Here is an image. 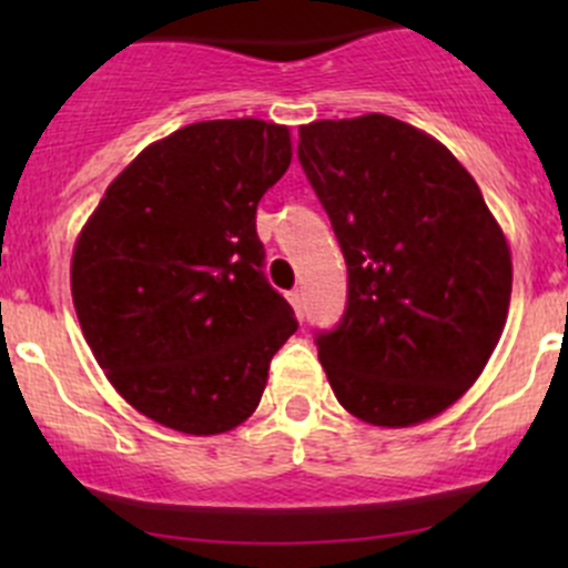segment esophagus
Returning a JSON list of instances; mask_svg holds the SVG:
<instances>
[{"label":"esophagus","mask_w":568,"mask_h":568,"mask_svg":"<svg viewBox=\"0 0 568 568\" xmlns=\"http://www.w3.org/2000/svg\"><path fill=\"white\" fill-rule=\"evenodd\" d=\"M288 302H291V307H294L296 316H300V318L305 316V305H302V291H291Z\"/></svg>","instance_id":"1"}]
</instances>
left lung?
I'll use <instances>...</instances> for the list:
<instances>
[{"instance_id": "1", "label": "left lung", "mask_w": 568, "mask_h": 568, "mask_svg": "<svg viewBox=\"0 0 568 568\" xmlns=\"http://www.w3.org/2000/svg\"><path fill=\"white\" fill-rule=\"evenodd\" d=\"M302 170L346 257V311L316 332L337 400L412 426L478 379L511 302V252L473 175L404 120L302 125Z\"/></svg>"}]
</instances>
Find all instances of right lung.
<instances>
[{"instance_id":"add662e5","label":"right lung","mask_w":568,"mask_h":568,"mask_svg":"<svg viewBox=\"0 0 568 568\" xmlns=\"http://www.w3.org/2000/svg\"><path fill=\"white\" fill-rule=\"evenodd\" d=\"M291 164L285 125L205 120L148 145L101 197L73 250L88 346L134 409L183 434L255 412L296 332L263 274L255 211Z\"/></svg>"}]
</instances>
